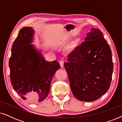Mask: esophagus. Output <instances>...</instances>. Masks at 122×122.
I'll use <instances>...</instances> for the list:
<instances>
[{
	"label": "esophagus",
	"mask_w": 122,
	"mask_h": 122,
	"mask_svg": "<svg viewBox=\"0 0 122 122\" xmlns=\"http://www.w3.org/2000/svg\"><path fill=\"white\" fill-rule=\"evenodd\" d=\"M64 61H62V60H61V61H59V64H60V66L61 68L63 67V66H64Z\"/></svg>",
	"instance_id": "obj_1"
}]
</instances>
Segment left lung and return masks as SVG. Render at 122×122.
Wrapping results in <instances>:
<instances>
[{
    "instance_id": "1",
    "label": "left lung",
    "mask_w": 122,
    "mask_h": 122,
    "mask_svg": "<svg viewBox=\"0 0 122 122\" xmlns=\"http://www.w3.org/2000/svg\"><path fill=\"white\" fill-rule=\"evenodd\" d=\"M73 94L81 101H95L108 91L113 71L112 51L102 31L92 28L64 64Z\"/></svg>"
}]
</instances>
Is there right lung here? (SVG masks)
<instances>
[{"mask_svg":"<svg viewBox=\"0 0 122 122\" xmlns=\"http://www.w3.org/2000/svg\"><path fill=\"white\" fill-rule=\"evenodd\" d=\"M34 30L23 27L13 43L9 61L13 89L24 100L41 102L49 93L51 79L60 69L56 61H48L34 44Z\"/></svg>","mask_w":122,"mask_h":122,"instance_id":"obj_1","label":"right lung"}]
</instances>
